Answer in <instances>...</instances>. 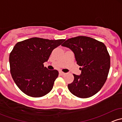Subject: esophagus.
Returning a JSON list of instances; mask_svg holds the SVG:
<instances>
[{
  "label": "esophagus",
  "mask_w": 122,
  "mask_h": 122,
  "mask_svg": "<svg viewBox=\"0 0 122 122\" xmlns=\"http://www.w3.org/2000/svg\"><path fill=\"white\" fill-rule=\"evenodd\" d=\"M59 74H60V75H65V73H64L63 72L60 71L59 72Z\"/></svg>",
  "instance_id": "1"
}]
</instances>
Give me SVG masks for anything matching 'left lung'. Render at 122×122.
Returning <instances> with one entry per match:
<instances>
[{
    "mask_svg": "<svg viewBox=\"0 0 122 122\" xmlns=\"http://www.w3.org/2000/svg\"><path fill=\"white\" fill-rule=\"evenodd\" d=\"M61 46L73 52L77 64L81 66V75L73 74V82L68 85L71 93L81 98L98 93L110 68V56L105 45L92 37L79 36L66 40Z\"/></svg>",
    "mask_w": 122,
    "mask_h": 122,
    "instance_id": "1",
    "label": "left lung"
}]
</instances>
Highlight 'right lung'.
Segmentation results:
<instances>
[{
	"mask_svg": "<svg viewBox=\"0 0 122 122\" xmlns=\"http://www.w3.org/2000/svg\"><path fill=\"white\" fill-rule=\"evenodd\" d=\"M64 41L32 37L14 46L9 56L10 72L24 93L32 97H41L51 90L58 72L49 70L43 63Z\"/></svg>",
	"mask_w": 122,
	"mask_h": 122,
	"instance_id": "1",
	"label": "right lung"
}]
</instances>
